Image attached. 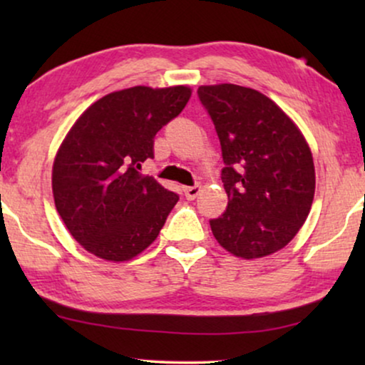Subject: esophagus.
<instances>
[{
	"instance_id": "obj_1",
	"label": "esophagus",
	"mask_w": 365,
	"mask_h": 365,
	"mask_svg": "<svg viewBox=\"0 0 365 365\" xmlns=\"http://www.w3.org/2000/svg\"><path fill=\"white\" fill-rule=\"evenodd\" d=\"M182 191H184V196H186V199L192 201V199H196L197 194L201 192V187H199V186H187V187H184Z\"/></svg>"
}]
</instances>
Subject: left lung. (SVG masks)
<instances>
[{
  "instance_id": "obj_1",
  "label": "left lung",
  "mask_w": 365,
  "mask_h": 365,
  "mask_svg": "<svg viewBox=\"0 0 365 365\" xmlns=\"http://www.w3.org/2000/svg\"><path fill=\"white\" fill-rule=\"evenodd\" d=\"M222 151L227 192L214 237L234 256L264 257L287 246L311 211L316 173L311 149L286 113L256 89L216 84L197 89Z\"/></svg>"
}]
</instances>
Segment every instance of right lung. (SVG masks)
I'll use <instances>...</instances> for the list:
<instances>
[{
    "mask_svg": "<svg viewBox=\"0 0 365 365\" xmlns=\"http://www.w3.org/2000/svg\"><path fill=\"white\" fill-rule=\"evenodd\" d=\"M189 98L186 86L123 89L91 104L68 133L53 164L54 204L94 256L129 261L158 237L179 196L139 171Z\"/></svg>",
    "mask_w": 365,
    "mask_h": 365,
    "instance_id": "right-lung-1",
    "label": "right lung"
}]
</instances>
